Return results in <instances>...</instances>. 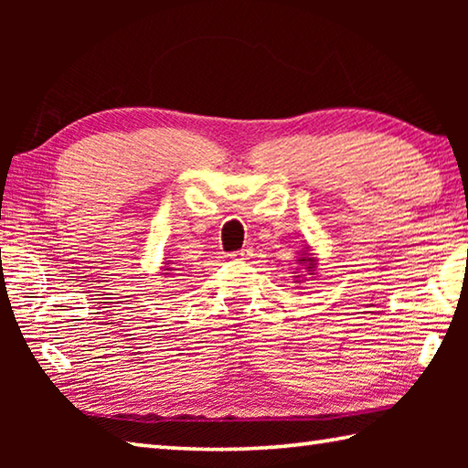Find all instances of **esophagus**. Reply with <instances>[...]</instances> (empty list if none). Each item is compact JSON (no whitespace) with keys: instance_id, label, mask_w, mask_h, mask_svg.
Returning <instances> with one entry per match:
<instances>
[{"instance_id":"1","label":"esophagus","mask_w":468,"mask_h":468,"mask_svg":"<svg viewBox=\"0 0 468 468\" xmlns=\"http://www.w3.org/2000/svg\"><path fill=\"white\" fill-rule=\"evenodd\" d=\"M250 256H251L250 248H241V250H237V251L231 253L233 260H250Z\"/></svg>"}]
</instances>
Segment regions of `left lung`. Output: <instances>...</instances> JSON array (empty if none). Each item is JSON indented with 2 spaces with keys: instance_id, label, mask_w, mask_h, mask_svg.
<instances>
[{
  "instance_id": "obj_1",
  "label": "left lung",
  "mask_w": 468,
  "mask_h": 468,
  "mask_svg": "<svg viewBox=\"0 0 468 468\" xmlns=\"http://www.w3.org/2000/svg\"><path fill=\"white\" fill-rule=\"evenodd\" d=\"M297 262L305 268L307 274H314V271H315V260H314V256L310 253V250L301 251V256H299Z\"/></svg>"
}]
</instances>
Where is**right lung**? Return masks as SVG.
Segmentation results:
<instances>
[{
    "instance_id": "add662e5",
    "label": "right lung",
    "mask_w": 468,
    "mask_h": 468,
    "mask_svg": "<svg viewBox=\"0 0 468 468\" xmlns=\"http://www.w3.org/2000/svg\"><path fill=\"white\" fill-rule=\"evenodd\" d=\"M165 264H167V266H169L171 262H169V260H167V262H165ZM165 271H173V268H165ZM163 274H169V272H163Z\"/></svg>"
}]
</instances>
